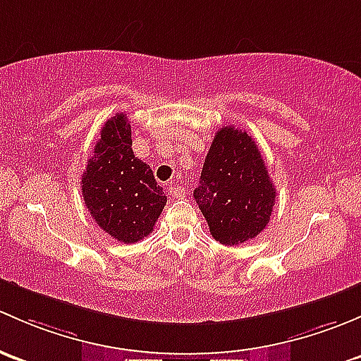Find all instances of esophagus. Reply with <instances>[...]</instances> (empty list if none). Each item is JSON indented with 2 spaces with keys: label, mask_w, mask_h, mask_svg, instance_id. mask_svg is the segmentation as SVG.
I'll return each instance as SVG.
<instances>
[{
  "label": "esophagus",
  "mask_w": 361,
  "mask_h": 361,
  "mask_svg": "<svg viewBox=\"0 0 361 361\" xmlns=\"http://www.w3.org/2000/svg\"><path fill=\"white\" fill-rule=\"evenodd\" d=\"M166 189H169V195L172 196V198H184L185 196V188L184 185L177 184V182H170V184L166 185Z\"/></svg>",
  "instance_id": "34e87169"
}]
</instances>
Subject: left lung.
<instances>
[{
	"instance_id": "8db88e82",
	"label": "left lung",
	"mask_w": 361,
	"mask_h": 361,
	"mask_svg": "<svg viewBox=\"0 0 361 361\" xmlns=\"http://www.w3.org/2000/svg\"><path fill=\"white\" fill-rule=\"evenodd\" d=\"M192 196L219 243L236 247L266 229L276 191L245 130L222 126L215 133Z\"/></svg>"
}]
</instances>
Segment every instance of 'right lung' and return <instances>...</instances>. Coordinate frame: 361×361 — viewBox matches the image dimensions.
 <instances>
[{"mask_svg": "<svg viewBox=\"0 0 361 361\" xmlns=\"http://www.w3.org/2000/svg\"><path fill=\"white\" fill-rule=\"evenodd\" d=\"M81 195L99 228L114 240L135 243L153 231L166 196L151 166L133 156L126 114L118 113L100 128L81 177Z\"/></svg>", "mask_w": 361, "mask_h": 361, "instance_id": "right-lung-1", "label": "right lung"}]
</instances>
